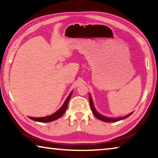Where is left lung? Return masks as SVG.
I'll return each mask as SVG.
<instances>
[{"instance_id":"obj_1","label":"left lung","mask_w":158,"mask_h":158,"mask_svg":"<svg viewBox=\"0 0 158 158\" xmlns=\"http://www.w3.org/2000/svg\"><path fill=\"white\" fill-rule=\"evenodd\" d=\"M89 102H90V109H91L92 112L94 116L98 118L99 120H100V121H105V122H108V123H113V122H116L118 121H120V120H122V119H124V118H126L128 116H130L132 113L128 114L127 116H124V117H121V118H106L105 117L103 116H102L100 114H98L97 111L94 108V106H93V101H92V99H91V96L89 95Z\"/></svg>"}]
</instances>
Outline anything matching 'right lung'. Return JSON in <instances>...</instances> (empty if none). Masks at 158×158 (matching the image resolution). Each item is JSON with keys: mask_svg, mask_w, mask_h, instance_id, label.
<instances>
[{"mask_svg": "<svg viewBox=\"0 0 158 158\" xmlns=\"http://www.w3.org/2000/svg\"><path fill=\"white\" fill-rule=\"evenodd\" d=\"M72 94H73V92H71L70 94L69 95L68 98H67V100H65V103L63 104L62 107H61L58 111L56 112L55 114L51 115V116H46V117H41V118L30 117V118L31 120H33V121L42 122V123H47V122L53 121H55V120H57L58 118H60L61 116H63V114L65 112L67 108H68V105L69 99H70V98H71Z\"/></svg>", "mask_w": 158, "mask_h": 158, "instance_id": "add662e5", "label": "right lung"}]
</instances>
